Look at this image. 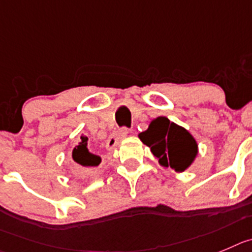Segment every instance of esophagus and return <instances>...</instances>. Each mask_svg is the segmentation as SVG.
I'll use <instances>...</instances> for the list:
<instances>
[{
  "label": "esophagus",
  "instance_id": "esophagus-1",
  "mask_svg": "<svg viewBox=\"0 0 252 252\" xmlns=\"http://www.w3.org/2000/svg\"><path fill=\"white\" fill-rule=\"evenodd\" d=\"M128 132H130V130H128L127 127L120 128L117 132H115L114 135L110 136V138L107 140L106 147L109 148V150H112V148H115L117 145H119V142L122 140V138H125L126 136L128 135Z\"/></svg>",
  "mask_w": 252,
  "mask_h": 252
}]
</instances>
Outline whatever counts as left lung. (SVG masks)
I'll return each instance as SVG.
<instances>
[{
	"label": "left lung",
	"mask_w": 252,
	"mask_h": 252,
	"mask_svg": "<svg viewBox=\"0 0 252 252\" xmlns=\"http://www.w3.org/2000/svg\"><path fill=\"white\" fill-rule=\"evenodd\" d=\"M141 141L164 167L183 172L191 164L198 153V145L193 136L167 117H157L140 135Z\"/></svg>",
	"instance_id": "left-lung-1"
}]
</instances>
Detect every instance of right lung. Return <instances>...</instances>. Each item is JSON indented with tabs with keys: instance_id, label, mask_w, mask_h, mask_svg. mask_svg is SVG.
Returning a JSON list of instances; mask_svg holds the SVG:
<instances>
[{
	"instance_id": "1",
	"label": "right lung",
	"mask_w": 252,
	"mask_h": 252,
	"mask_svg": "<svg viewBox=\"0 0 252 252\" xmlns=\"http://www.w3.org/2000/svg\"><path fill=\"white\" fill-rule=\"evenodd\" d=\"M81 142L73 150L74 162L80 166L83 172H90L101 162V157L94 152L92 146H89L88 137H81Z\"/></svg>"
}]
</instances>
